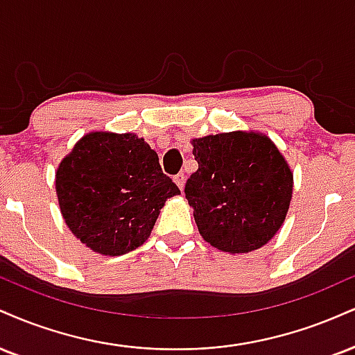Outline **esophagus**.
<instances>
[{
	"instance_id": "1",
	"label": "esophagus",
	"mask_w": 355,
	"mask_h": 355,
	"mask_svg": "<svg viewBox=\"0 0 355 355\" xmlns=\"http://www.w3.org/2000/svg\"><path fill=\"white\" fill-rule=\"evenodd\" d=\"M173 182L177 183L178 189L183 190V187H185V173H178V175H175V177H173Z\"/></svg>"
}]
</instances>
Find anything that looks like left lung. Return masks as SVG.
I'll list each match as a JSON object with an SVG mask.
<instances>
[{
  "label": "left lung",
  "mask_w": 355,
  "mask_h": 355,
  "mask_svg": "<svg viewBox=\"0 0 355 355\" xmlns=\"http://www.w3.org/2000/svg\"><path fill=\"white\" fill-rule=\"evenodd\" d=\"M198 170L185 185L202 238L230 254L266 245L283 226L293 170L266 134L234 130L191 139Z\"/></svg>",
  "instance_id": "1"
}]
</instances>
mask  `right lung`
Listing matches in <instances>:
<instances>
[{
  "label": "right lung",
  "mask_w": 355,
  "mask_h": 355,
  "mask_svg": "<svg viewBox=\"0 0 355 355\" xmlns=\"http://www.w3.org/2000/svg\"><path fill=\"white\" fill-rule=\"evenodd\" d=\"M55 195L80 243L99 254L121 256L147 241L165 202L180 190L144 139L94 130L59 164Z\"/></svg>",
  "instance_id": "add662e5"
}]
</instances>
